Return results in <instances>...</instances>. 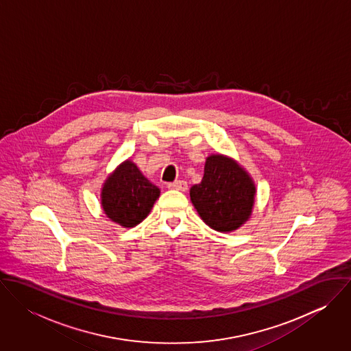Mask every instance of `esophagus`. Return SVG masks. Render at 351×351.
I'll return each instance as SVG.
<instances>
[{
    "label": "esophagus",
    "mask_w": 351,
    "mask_h": 351,
    "mask_svg": "<svg viewBox=\"0 0 351 351\" xmlns=\"http://www.w3.org/2000/svg\"><path fill=\"white\" fill-rule=\"evenodd\" d=\"M167 188H169V189H176V191H182V192H185V191L188 189V184H186L185 181H182V180H177V181H174V182H169V184H167Z\"/></svg>",
    "instance_id": "34e87169"
}]
</instances>
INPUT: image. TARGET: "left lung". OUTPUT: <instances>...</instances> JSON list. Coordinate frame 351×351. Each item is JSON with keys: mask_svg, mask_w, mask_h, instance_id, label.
I'll return each mask as SVG.
<instances>
[{"mask_svg": "<svg viewBox=\"0 0 351 351\" xmlns=\"http://www.w3.org/2000/svg\"><path fill=\"white\" fill-rule=\"evenodd\" d=\"M191 200L206 226L219 232H231L249 220L255 185L234 159L209 155L200 184L191 188Z\"/></svg>", "mask_w": 351, "mask_h": 351, "instance_id": "1", "label": "left lung"}]
</instances>
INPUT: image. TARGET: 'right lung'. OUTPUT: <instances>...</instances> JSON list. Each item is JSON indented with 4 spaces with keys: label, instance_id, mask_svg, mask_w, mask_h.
<instances>
[{
    "label": "right lung",
    "instance_id": "right-lung-1",
    "mask_svg": "<svg viewBox=\"0 0 351 351\" xmlns=\"http://www.w3.org/2000/svg\"><path fill=\"white\" fill-rule=\"evenodd\" d=\"M159 193V188L128 159L106 178L101 191V205L112 221L131 228L147 217Z\"/></svg>",
    "mask_w": 351,
    "mask_h": 351
}]
</instances>
